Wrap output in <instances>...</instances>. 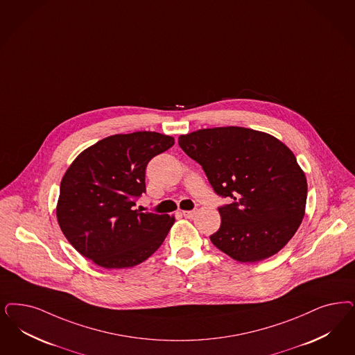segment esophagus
<instances>
[{"mask_svg":"<svg viewBox=\"0 0 355 355\" xmlns=\"http://www.w3.org/2000/svg\"><path fill=\"white\" fill-rule=\"evenodd\" d=\"M182 215L187 219H191L194 215H196V209H191V211H182Z\"/></svg>","mask_w":355,"mask_h":355,"instance_id":"34e87169","label":"esophagus"}]
</instances>
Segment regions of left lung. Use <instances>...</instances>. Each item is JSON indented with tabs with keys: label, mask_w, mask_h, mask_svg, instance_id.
Segmentation results:
<instances>
[{
	"label": "left lung",
	"mask_w": 355,
	"mask_h": 355,
	"mask_svg": "<svg viewBox=\"0 0 355 355\" xmlns=\"http://www.w3.org/2000/svg\"><path fill=\"white\" fill-rule=\"evenodd\" d=\"M178 144L203 168L214 191L232 203L219 207L211 243L239 262L278 253L304 218L306 180L281 140L244 127L181 135Z\"/></svg>",
	"instance_id": "1"
}]
</instances>
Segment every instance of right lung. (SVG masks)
Returning a JSON list of instances; mask_svg holds the SVG:
<instances>
[{
  "instance_id": "1",
  "label": "right lung",
  "mask_w": 355,
  "mask_h": 355,
  "mask_svg": "<svg viewBox=\"0 0 355 355\" xmlns=\"http://www.w3.org/2000/svg\"><path fill=\"white\" fill-rule=\"evenodd\" d=\"M174 139L149 131L112 135L81 152L60 184L56 216L74 249L105 269L132 268L164 243L174 216L135 209L148 162Z\"/></svg>"
}]
</instances>
